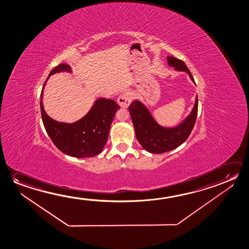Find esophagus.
I'll return each instance as SVG.
<instances>
[{"label":"esophagus","mask_w":249,"mask_h":249,"mask_svg":"<svg viewBox=\"0 0 249 249\" xmlns=\"http://www.w3.org/2000/svg\"><path fill=\"white\" fill-rule=\"evenodd\" d=\"M133 99V95L130 91H124L123 92L122 94H120V96L118 99V103H119V106L123 107V108H127V107L130 106L131 100Z\"/></svg>","instance_id":"esophagus-1"}]
</instances>
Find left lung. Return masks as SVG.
<instances>
[{"mask_svg":"<svg viewBox=\"0 0 249 249\" xmlns=\"http://www.w3.org/2000/svg\"><path fill=\"white\" fill-rule=\"evenodd\" d=\"M168 65L176 71L187 72L195 83L189 68L181 59L167 56ZM196 84V83H195ZM198 111L197 96L190 114L178 126L167 128L160 125L140 100H134L129 107L136 137L144 150L154 154H162L174 150L185 142L193 130Z\"/></svg>","mask_w":249,"mask_h":249,"instance_id":"obj_1","label":"left lung"}]
</instances>
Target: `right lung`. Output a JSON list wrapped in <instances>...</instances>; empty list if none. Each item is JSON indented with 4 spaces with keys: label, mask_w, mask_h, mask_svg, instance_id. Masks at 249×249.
Wrapping results in <instances>:
<instances>
[{
    "label": "right lung",
    "mask_w": 249,
    "mask_h": 249,
    "mask_svg": "<svg viewBox=\"0 0 249 249\" xmlns=\"http://www.w3.org/2000/svg\"><path fill=\"white\" fill-rule=\"evenodd\" d=\"M72 72L67 64H59L49 73L40 93V111L44 126L58 149L73 158H92L102 151L107 143L111 123L119 105L112 99L99 98L95 100L90 111L74 123L56 121L50 118L43 107V89L48 79L57 72Z\"/></svg>",
    "instance_id": "1"
}]
</instances>
